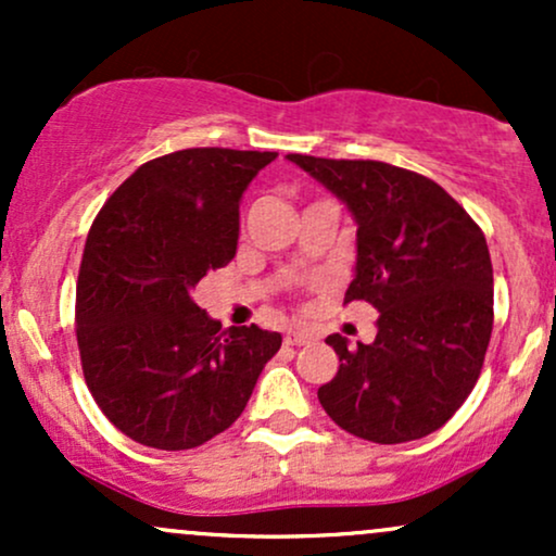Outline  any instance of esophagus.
Returning a JSON list of instances; mask_svg holds the SVG:
<instances>
[{
	"label": "esophagus",
	"mask_w": 556,
	"mask_h": 556,
	"mask_svg": "<svg viewBox=\"0 0 556 556\" xmlns=\"http://www.w3.org/2000/svg\"><path fill=\"white\" fill-rule=\"evenodd\" d=\"M308 340H311V337L305 334V331H300V329H287L285 331V344H305Z\"/></svg>",
	"instance_id": "esophagus-1"
}]
</instances>
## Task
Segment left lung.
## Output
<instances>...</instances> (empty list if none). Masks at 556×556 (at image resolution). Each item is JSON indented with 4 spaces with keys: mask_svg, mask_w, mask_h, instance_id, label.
Here are the masks:
<instances>
[{
    "mask_svg": "<svg viewBox=\"0 0 556 556\" xmlns=\"http://www.w3.org/2000/svg\"><path fill=\"white\" fill-rule=\"evenodd\" d=\"M355 216L358 261L344 303L379 311L376 340L340 355L318 402L376 444L429 437L473 392L494 324V271L481 227L442 185L371 159L287 154Z\"/></svg>",
    "mask_w": 556,
    "mask_h": 556,
    "instance_id": "obj_1",
    "label": "left lung"
}]
</instances>
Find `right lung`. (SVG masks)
<instances>
[{"mask_svg": "<svg viewBox=\"0 0 556 556\" xmlns=\"http://www.w3.org/2000/svg\"><path fill=\"white\" fill-rule=\"evenodd\" d=\"M274 151L182 149L140 164L96 214L75 287L80 366L132 442L193 450L245 410L279 331L222 329L190 292L235 258L240 198Z\"/></svg>", "mask_w": 556, "mask_h": 556, "instance_id": "add662e5", "label": "right lung"}]
</instances>
